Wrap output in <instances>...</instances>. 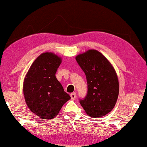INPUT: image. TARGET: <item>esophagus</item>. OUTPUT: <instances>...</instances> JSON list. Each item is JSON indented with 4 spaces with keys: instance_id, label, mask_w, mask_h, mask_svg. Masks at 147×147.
<instances>
[{
    "instance_id": "esophagus-1",
    "label": "esophagus",
    "mask_w": 147,
    "mask_h": 147,
    "mask_svg": "<svg viewBox=\"0 0 147 147\" xmlns=\"http://www.w3.org/2000/svg\"><path fill=\"white\" fill-rule=\"evenodd\" d=\"M70 96H71V100L76 99V92H73V93H71V94H70Z\"/></svg>"
}]
</instances>
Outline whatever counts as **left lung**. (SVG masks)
<instances>
[{
	"label": "left lung",
	"instance_id": "obj_1",
	"mask_svg": "<svg viewBox=\"0 0 147 147\" xmlns=\"http://www.w3.org/2000/svg\"><path fill=\"white\" fill-rule=\"evenodd\" d=\"M86 76L88 92L80 99L86 113L92 117H102L111 111L117 101L119 84L116 73L108 60L94 49L76 57Z\"/></svg>",
	"mask_w": 147,
	"mask_h": 147
}]
</instances>
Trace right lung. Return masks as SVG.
Masks as SVG:
<instances>
[{
  "instance_id": "add662e5",
  "label": "right lung",
  "mask_w": 147,
  "mask_h": 147,
  "mask_svg": "<svg viewBox=\"0 0 147 147\" xmlns=\"http://www.w3.org/2000/svg\"><path fill=\"white\" fill-rule=\"evenodd\" d=\"M61 59L54 53H42L30 67L23 83L25 102L39 118L52 119L71 97L55 77Z\"/></svg>"
}]
</instances>
